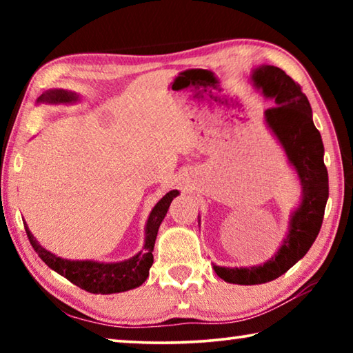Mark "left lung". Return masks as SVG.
I'll list each match as a JSON object with an SVG mask.
<instances>
[{"label": "left lung", "instance_id": "left-lung-1", "mask_svg": "<svg viewBox=\"0 0 353 353\" xmlns=\"http://www.w3.org/2000/svg\"><path fill=\"white\" fill-rule=\"evenodd\" d=\"M252 81L265 97L277 105L265 112L268 126L282 143L290 163L302 183V204L291 218L290 234L279 252L263 266L221 268L214 272L229 283L259 285L277 279L302 259L318 236L328 198V174L324 165V145L316 129L302 87L283 70L263 65L252 74Z\"/></svg>", "mask_w": 353, "mask_h": 353}]
</instances>
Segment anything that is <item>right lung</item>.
<instances>
[{"label":"right lung","mask_w":353,"mask_h":353,"mask_svg":"<svg viewBox=\"0 0 353 353\" xmlns=\"http://www.w3.org/2000/svg\"><path fill=\"white\" fill-rule=\"evenodd\" d=\"M77 94L67 90H50L41 94L39 101L46 103H71L76 101ZM179 194L177 190H171L160 199L152 208L149 219L146 223V241L145 249L137 254L132 259L121 263H94V261H70L59 259L43 249L35 241L28 225L25 224L26 235L29 243L34 248L35 252L43 260L51 270L61 274L65 279H68L71 283H74L79 288L85 290L93 294H112V292H121L137 288L140 286L149 276V268L152 266L154 256V244L157 238L159 227L162 224L166 212H168L172 198Z\"/></svg>","instance_id":"1"}]
</instances>
